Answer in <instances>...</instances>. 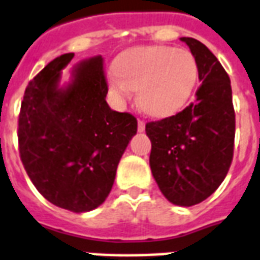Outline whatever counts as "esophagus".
<instances>
[{
	"mask_svg": "<svg viewBox=\"0 0 260 260\" xmlns=\"http://www.w3.org/2000/svg\"><path fill=\"white\" fill-rule=\"evenodd\" d=\"M137 130L140 133H142L145 130V123L142 122V120H138V124H137Z\"/></svg>",
	"mask_w": 260,
	"mask_h": 260,
	"instance_id": "1",
	"label": "esophagus"
}]
</instances>
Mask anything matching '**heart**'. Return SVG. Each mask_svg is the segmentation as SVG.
<instances>
[{
  "label": "heart",
  "mask_w": 260,
  "mask_h": 260,
  "mask_svg": "<svg viewBox=\"0 0 260 260\" xmlns=\"http://www.w3.org/2000/svg\"><path fill=\"white\" fill-rule=\"evenodd\" d=\"M197 79L199 64L186 49L140 46L119 56L108 86L120 103L138 90V103L145 112L167 118L188 103Z\"/></svg>",
  "instance_id": "heart-1"
}]
</instances>
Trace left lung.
<instances>
[{"label": "left lung", "instance_id": "left-lung-1", "mask_svg": "<svg viewBox=\"0 0 260 260\" xmlns=\"http://www.w3.org/2000/svg\"><path fill=\"white\" fill-rule=\"evenodd\" d=\"M199 64L196 99L186 108L146 123L149 166L170 203L190 207L215 192L233 159L234 116L229 75L206 45L182 37Z\"/></svg>", "mask_w": 260, "mask_h": 260}]
</instances>
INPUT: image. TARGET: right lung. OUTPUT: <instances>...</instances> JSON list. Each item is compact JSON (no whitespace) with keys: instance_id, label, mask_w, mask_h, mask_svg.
<instances>
[{"instance_id":"obj_1","label":"right lung","mask_w":260,"mask_h":260,"mask_svg":"<svg viewBox=\"0 0 260 260\" xmlns=\"http://www.w3.org/2000/svg\"><path fill=\"white\" fill-rule=\"evenodd\" d=\"M72 58L74 53L58 56L28 83L17 138L37 190L60 208L87 212L108 197L137 119L109 108L101 56L82 60L60 86Z\"/></svg>"}]
</instances>
